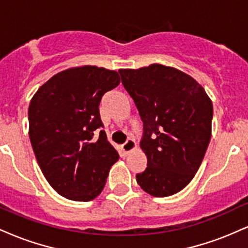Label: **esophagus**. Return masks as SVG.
I'll return each mask as SVG.
<instances>
[{
    "label": "esophagus",
    "instance_id": "obj_1",
    "mask_svg": "<svg viewBox=\"0 0 248 248\" xmlns=\"http://www.w3.org/2000/svg\"><path fill=\"white\" fill-rule=\"evenodd\" d=\"M136 148V142L133 140V139H129V140H127L126 143H124L121 146V149L124 150V153H130L132 150H134Z\"/></svg>",
    "mask_w": 248,
    "mask_h": 248
}]
</instances>
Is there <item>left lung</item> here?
Returning a JSON list of instances; mask_svg holds the SVG:
<instances>
[{"instance_id":"left-lung-1","label":"left lung","mask_w":248,"mask_h":248,"mask_svg":"<svg viewBox=\"0 0 248 248\" xmlns=\"http://www.w3.org/2000/svg\"><path fill=\"white\" fill-rule=\"evenodd\" d=\"M119 73L143 122L140 148L147 168L136 182L154 197L175 195L192 181L206 153L211 99L191 76L171 66L152 64Z\"/></svg>"}]
</instances>
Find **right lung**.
I'll list each match as a JSON object with an SVG mask.
<instances>
[{
	"instance_id": "1",
	"label": "right lung",
	"mask_w": 248,
	"mask_h": 248,
	"mask_svg": "<svg viewBox=\"0 0 248 248\" xmlns=\"http://www.w3.org/2000/svg\"><path fill=\"white\" fill-rule=\"evenodd\" d=\"M120 84L116 71L71 67L43 84L29 105V136L43 175L55 191L76 202L99 196L119 154L107 141L101 98Z\"/></svg>"
}]
</instances>
